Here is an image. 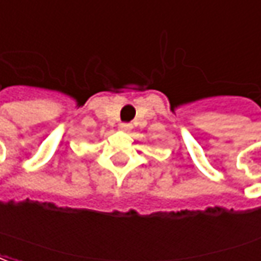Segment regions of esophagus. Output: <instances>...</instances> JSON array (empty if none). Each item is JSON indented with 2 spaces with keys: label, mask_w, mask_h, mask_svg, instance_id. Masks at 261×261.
Listing matches in <instances>:
<instances>
[{
  "label": "esophagus",
  "mask_w": 261,
  "mask_h": 261,
  "mask_svg": "<svg viewBox=\"0 0 261 261\" xmlns=\"http://www.w3.org/2000/svg\"><path fill=\"white\" fill-rule=\"evenodd\" d=\"M119 129L123 130V132H129V130L132 129V123H121V125H119Z\"/></svg>",
  "instance_id": "34e87169"
}]
</instances>
